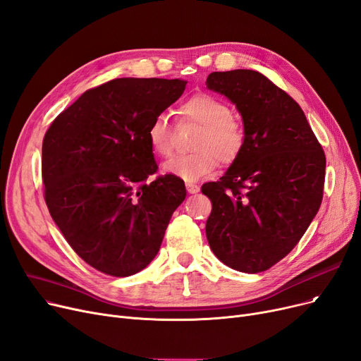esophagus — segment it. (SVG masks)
Masks as SVG:
<instances>
[{
	"label": "esophagus",
	"mask_w": 361,
	"mask_h": 361,
	"mask_svg": "<svg viewBox=\"0 0 361 361\" xmlns=\"http://www.w3.org/2000/svg\"><path fill=\"white\" fill-rule=\"evenodd\" d=\"M185 189H187V192L192 193V195L200 192V187L196 185V184H185Z\"/></svg>",
	"instance_id": "1"
}]
</instances>
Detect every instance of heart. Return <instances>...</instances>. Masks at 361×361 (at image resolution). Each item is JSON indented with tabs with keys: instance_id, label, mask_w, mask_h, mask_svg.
<instances>
[{
	"instance_id": "b5f03b06",
	"label": "heart",
	"mask_w": 361,
	"mask_h": 361,
	"mask_svg": "<svg viewBox=\"0 0 361 361\" xmlns=\"http://www.w3.org/2000/svg\"><path fill=\"white\" fill-rule=\"evenodd\" d=\"M180 114L183 119L200 125V133L193 143V153L180 154L162 165L164 174L184 181H197L215 169L218 161L228 165L242 154L246 143L243 125L231 116L226 102L207 92H199L187 99ZM147 142L158 156L171 154L172 128L165 114L153 116L147 127Z\"/></svg>"
}]
</instances>
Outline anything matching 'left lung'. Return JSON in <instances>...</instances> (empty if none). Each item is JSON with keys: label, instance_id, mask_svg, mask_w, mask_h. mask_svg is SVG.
I'll list each match as a JSON object with an SVG mask.
<instances>
[{"label": "left lung", "instance_id": "1", "mask_svg": "<svg viewBox=\"0 0 361 361\" xmlns=\"http://www.w3.org/2000/svg\"><path fill=\"white\" fill-rule=\"evenodd\" d=\"M207 87L236 104L246 134L226 174L202 185L212 202L207 239L233 270L265 271L301 240L320 208L324 152L300 104L262 73L212 72Z\"/></svg>", "mask_w": 361, "mask_h": 361}]
</instances>
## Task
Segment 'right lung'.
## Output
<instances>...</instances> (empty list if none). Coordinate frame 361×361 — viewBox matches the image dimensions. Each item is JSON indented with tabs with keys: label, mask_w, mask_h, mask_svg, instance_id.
Instances as JSON below:
<instances>
[{
	"label": "right lung",
	"mask_w": 361,
	"mask_h": 361,
	"mask_svg": "<svg viewBox=\"0 0 361 361\" xmlns=\"http://www.w3.org/2000/svg\"><path fill=\"white\" fill-rule=\"evenodd\" d=\"M187 81L118 78L87 90L47 130L44 199L71 247L96 270L127 277L159 252L185 199L181 178L161 176L147 127Z\"/></svg>",
	"instance_id": "1"
}]
</instances>
